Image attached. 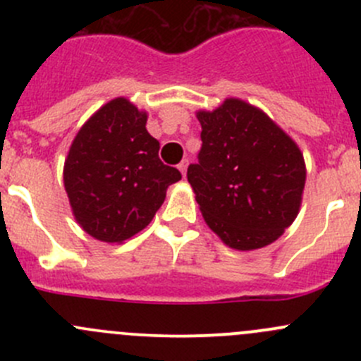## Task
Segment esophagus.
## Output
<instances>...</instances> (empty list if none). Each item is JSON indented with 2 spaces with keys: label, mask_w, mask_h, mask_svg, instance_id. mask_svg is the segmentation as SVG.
Listing matches in <instances>:
<instances>
[{
  "label": "esophagus",
  "mask_w": 361,
  "mask_h": 361,
  "mask_svg": "<svg viewBox=\"0 0 361 361\" xmlns=\"http://www.w3.org/2000/svg\"><path fill=\"white\" fill-rule=\"evenodd\" d=\"M187 167H188V159H183L180 164H178V169L181 171V174H183V176L187 174Z\"/></svg>",
  "instance_id": "esophagus-1"
}]
</instances>
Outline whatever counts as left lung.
I'll return each instance as SVG.
<instances>
[{"label":"left lung","mask_w":361,"mask_h":361,"mask_svg":"<svg viewBox=\"0 0 361 361\" xmlns=\"http://www.w3.org/2000/svg\"><path fill=\"white\" fill-rule=\"evenodd\" d=\"M197 118L202 147L187 178L204 220L231 248L271 245L300 207V150L264 111L241 99L199 111Z\"/></svg>","instance_id":"8db88e82"}]
</instances>
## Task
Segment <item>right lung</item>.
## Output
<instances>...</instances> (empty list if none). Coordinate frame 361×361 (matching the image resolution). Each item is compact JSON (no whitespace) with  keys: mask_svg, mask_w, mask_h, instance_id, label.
<instances>
[{"mask_svg":"<svg viewBox=\"0 0 361 361\" xmlns=\"http://www.w3.org/2000/svg\"><path fill=\"white\" fill-rule=\"evenodd\" d=\"M147 113L116 97L78 130L64 164V187L76 221L92 238L122 243L143 231L181 180L159 159Z\"/></svg>","mask_w":361,"mask_h":361,"instance_id":"1","label":"right lung"}]
</instances>
